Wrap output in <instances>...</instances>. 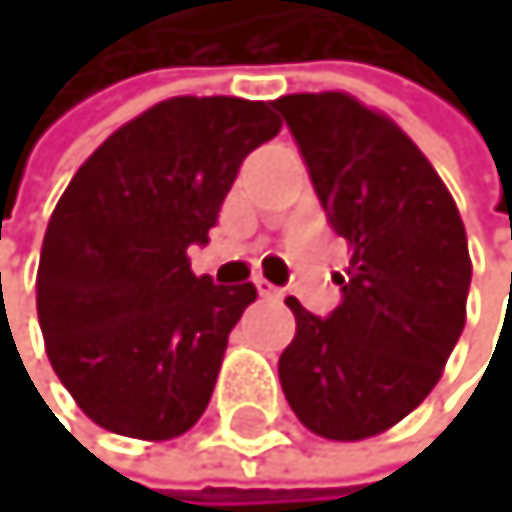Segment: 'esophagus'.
Listing matches in <instances>:
<instances>
[{"label":"esophagus","mask_w":512,"mask_h":512,"mask_svg":"<svg viewBox=\"0 0 512 512\" xmlns=\"http://www.w3.org/2000/svg\"><path fill=\"white\" fill-rule=\"evenodd\" d=\"M256 291H259V295L266 298V301H278V298H282V288L272 285L269 278H256Z\"/></svg>","instance_id":"34e87169"}]
</instances>
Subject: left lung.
<instances>
[{"instance_id": "obj_1", "label": "left lung", "mask_w": 512, "mask_h": 512, "mask_svg": "<svg viewBox=\"0 0 512 512\" xmlns=\"http://www.w3.org/2000/svg\"><path fill=\"white\" fill-rule=\"evenodd\" d=\"M272 108L298 140L330 227L352 246L327 317L285 301L298 330L278 378L311 433L368 439L423 404L462 336L465 224L417 144L352 95H282Z\"/></svg>"}]
</instances>
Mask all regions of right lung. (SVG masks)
Here are the masks:
<instances>
[{"mask_svg": "<svg viewBox=\"0 0 512 512\" xmlns=\"http://www.w3.org/2000/svg\"><path fill=\"white\" fill-rule=\"evenodd\" d=\"M266 102L169 99L111 134L57 201L37 320L63 388L105 430L172 439L205 413L256 285L195 275L243 160L278 134Z\"/></svg>", "mask_w": 512, "mask_h": 512, "instance_id": "1", "label": "right lung"}]
</instances>
